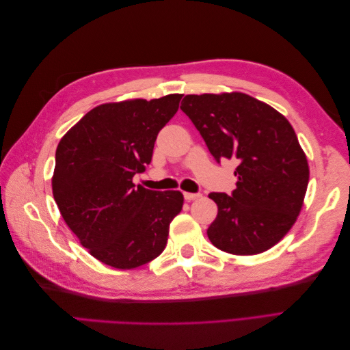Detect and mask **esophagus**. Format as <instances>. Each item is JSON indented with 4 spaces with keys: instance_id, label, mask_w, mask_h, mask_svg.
<instances>
[{
    "instance_id": "34e87169",
    "label": "esophagus",
    "mask_w": 350,
    "mask_h": 350,
    "mask_svg": "<svg viewBox=\"0 0 350 350\" xmlns=\"http://www.w3.org/2000/svg\"><path fill=\"white\" fill-rule=\"evenodd\" d=\"M201 197V194H194V193H184V198L187 200V201H193V200H197V198H200Z\"/></svg>"
}]
</instances>
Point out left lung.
<instances>
[{"label": "left lung", "mask_w": 350, "mask_h": 350, "mask_svg": "<svg viewBox=\"0 0 350 350\" xmlns=\"http://www.w3.org/2000/svg\"><path fill=\"white\" fill-rule=\"evenodd\" d=\"M181 109L217 162L238 163L232 196L211 193L217 216L208 239L234 256H256L288 234L308 187L306 154L291 122L247 93L187 94Z\"/></svg>", "instance_id": "8db88e82"}]
</instances>
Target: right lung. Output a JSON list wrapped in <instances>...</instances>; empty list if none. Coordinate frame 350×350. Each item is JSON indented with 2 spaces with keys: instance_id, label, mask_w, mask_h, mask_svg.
<instances>
[{
  "instance_id": "add662e5",
  "label": "right lung",
  "mask_w": 350,
  "mask_h": 350,
  "mask_svg": "<svg viewBox=\"0 0 350 350\" xmlns=\"http://www.w3.org/2000/svg\"><path fill=\"white\" fill-rule=\"evenodd\" d=\"M183 94L102 103L59 140L52 194L67 226L90 256L131 270L159 257L169 225L183 210L181 191L133 183L152 162L156 137Z\"/></svg>"
}]
</instances>
